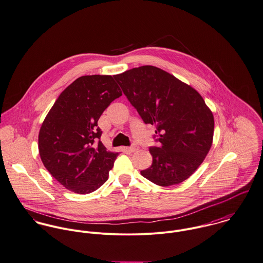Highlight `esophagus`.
<instances>
[{
	"mask_svg": "<svg viewBox=\"0 0 263 263\" xmlns=\"http://www.w3.org/2000/svg\"><path fill=\"white\" fill-rule=\"evenodd\" d=\"M137 149H138L137 147L132 146V147H126V148H125V151L128 152V153H133V152H135Z\"/></svg>",
	"mask_w": 263,
	"mask_h": 263,
	"instance_id": "34e87169",
	"label": "esophagus"
}]
</instances>
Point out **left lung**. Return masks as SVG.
I'll return each instance as SVG.
<instances>
[{
	"instance_id": "left-lung-1",
	"label": "left lung",
	"mask_w": 263,
	"mask_h": 263,
	"mask_svg": "<svg viewBox=\"0 0 263 263\" xmlns=\"http://www.w3.org/2000/svg\"><path fill=\"white\" fill-rule=\"evenodd\" d=\"M115 80L146 124L154 125L159 147L141 175L160 186L180 183L204 161L213 143L214 116L203 97L167 71L143 65Z\"/></svg>"
}]
</instances>
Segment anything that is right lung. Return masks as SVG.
Instances as JSON below:
<instances>
[{
  "label": "right lung",
  "instance_id": "1",
  "mask_svg": "<svg viewBox=\"0 0 263 263\" xmlns=\"http://www.w3.org/2000/svg\"><path fill=\"white\" fill-rule=\"evenodd\" d=\"M122 91L111 76H84L60 95L44 119L39 135L40 158L60 184L86 195L104 184L118 152L101 142L98 121Z\"/></svg>",
  "mask_w": 263,
  "mask_h": 263
}]
</instances>
